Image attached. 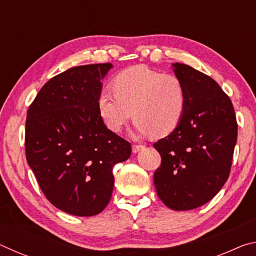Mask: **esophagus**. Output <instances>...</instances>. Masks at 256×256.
Instances as JSON below:
<instances>
[{"instance_id": "obj_1", "label": "esophagus", "mask_w": 256, "mask_h": 256, "mask_svg": "<svg viewBox=\"0 0 256 256\" xmlns=\"http://www.w3.org/2000/svg\"><path fill=\"white\" fill-rule=\"evenodd\" d=\"M142 149H144V146H142V144H133L132 146V151L134 154L138 152V151H141Z\"/></svg>"}]
</instances>
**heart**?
<instances>
[{"label":"heart","instance_id":"heart-1","mask_svg":"<svg viewBox=\"0 0 256 256\" xmlns=\"http://www.w3.org/2000/svg\"><path fill=\"white\" fill-rule=\"evenodd\" d=\"M112 89L114 94H99L97 107L112 132H120L133 114L141 133L164 136L174 131L184 116L185 86L174 74L132 66L114 78Z\"/></svg>","mask_w":256,"mask_h":256}]
</instances>
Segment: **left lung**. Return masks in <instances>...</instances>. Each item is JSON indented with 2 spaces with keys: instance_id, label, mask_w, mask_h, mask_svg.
Returning a JSON list of instances; mask_svg holds the SVG:
<instances>
[{
  "instance_id": "left-lung-1",
  "label": "left lung",
  "mask_w": 256,
  "mask_h": 256,
  "mask_svg": "<svg viewBox=\"0 0 256 256\" xmlns=\"http://www.w3.org/2000/svg\"><path fill=\"white\" fill-rule=\"evenodd\" d=\"M186 108L170 136L154 144L162 164L154 175L157 194L172 210H192L209 202L230 172L237 141L232 102L220 86L186 64L175 63Z\"/></svg>"
}]
</instances>
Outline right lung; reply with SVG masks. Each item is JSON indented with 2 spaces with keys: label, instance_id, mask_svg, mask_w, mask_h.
<instances>
[{
  "label": "right lung",
  "instance_id": "right-lung-1",
  "mask_svg": "<svg viewBox=\"0 0 256 256\" xmlns=\"http://www.w3.org/2000/svg\"><path fill=\"white\" fill-rule=\"evenodd\" d=\"M112 66L68 68L42 86L27 112L26 158L42 193L66 214L90 216L110 203L112 168L132 152L98 112L100 80Z\"/></svg>",
  "mask_w": 256,
  "mask_h": 256
}]
</instances>
